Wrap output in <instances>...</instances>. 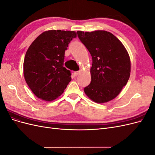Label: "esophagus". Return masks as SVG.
I'll list each match as a JSON object with an SVG mask.
<instances>
[{"mask_svg":"<svg viewBox=\"0 0 155 155\" xmlns=\"http://www.w3.org/2000/svg\"><path fill=\"white\" fill-rule=\"evenodd\" d=\"M80 73V72H79V71H78V72H74V76H75V77H76V76H78V75Z\"/></svg>","mask_w":155,"mask_h":155,"instance_id":"esophagus-1","label":"esophagus"}]
</instances>
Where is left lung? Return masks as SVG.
<instances>
[{
	"label": "left lung",
	"instance_id": "8db88e82",
	"mask_svg": "<svg viewBox=\"0 0 155 155\" xmlns=\"http://www.w3.org/2000/svg\"><path fill=\"white\" fill-rule=\"evenodd\" d=\"M77 33L92 58L91 82L84 88V92L96 103L104 104L112 100L126 85L130 77L131 64L127 51L109 31Z\"/></svg>",
	"mask_w": 155,
	"mask_h": 155
}]
</instances>
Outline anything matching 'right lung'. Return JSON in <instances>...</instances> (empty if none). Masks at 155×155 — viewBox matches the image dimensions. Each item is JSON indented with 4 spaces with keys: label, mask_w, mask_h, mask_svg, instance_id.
Returning <instances> with one entry per match:
<instances>
[{
    "label": "right lung",
    "mask_w": 155,
    "mask_h": 155,
    "mask_svg": "<svg viewBox=\"0 0 155 155\" xmlns=\"http://www.w3.org/2000/svg\"><path fill=\"white\" fill-rule=\"evenodd\" d=\"M74 31H45L32 42L23 63L25 81L40 99L51 101L60 96L71 81L70 71L63 67L64 51Z\"/></svg>",
    "instance_id": "obj_1"
}]
</instances>
